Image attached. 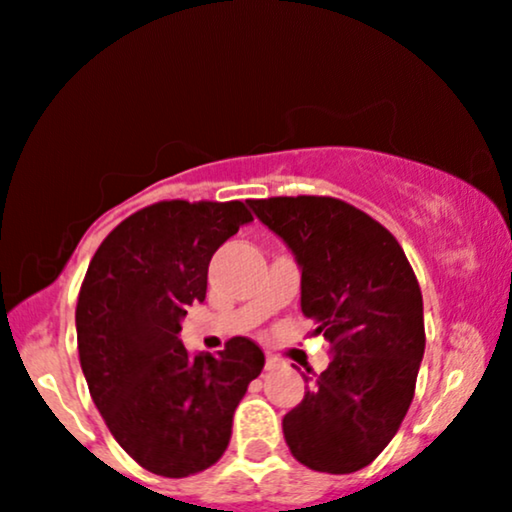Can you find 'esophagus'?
<instances>
[{
  "instance_id": "34e87169",
  "label": "esophagus",
  "mask_w": 512,
  "mask_h": 512,
  "mask_svg": "<svg viewBox=\"0 0 512 512\" xmlns=\"http://www.w3.org/2000/svg\"><path fill=\"white\" fill-rule=\"evenodd\" d=\"M283 365V360L281 358H276V356H267V363H264V367H267V370H278V367Z\"/></svg>"
}]
</instances>
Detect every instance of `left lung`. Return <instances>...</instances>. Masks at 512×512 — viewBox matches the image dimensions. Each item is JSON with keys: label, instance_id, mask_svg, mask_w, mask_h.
Segmentation results:
<instances>
[{"label": "left lung", "instance_id": "obj_1", "mask_svg": "<svg viewBox=\"0 0 512 512\" xmlns=\"http://www.w3.org/2000/svg\"><path fill=\"white\" fill-rule=\"evenodd\" d=\"M302 269V313L332 346L283 417L292 456L320 473H356L381 454L414 398L426 349L424 302L386 227L332 196L248 201ZM311 372V370H306Z\"/></svg>", "mask_w": 512, "mask_h": 512}]
</instances>
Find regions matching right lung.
Segmentation results:
<instances>
[{"instance_id":"1","label":"right lung","mask_w":512,"mask_h":512,"mask_svg":"<svg viewBox=\"0 0 512 512\" xmlns=\"http://www.w3.org/2000/svg\"><path fill=\"white\" fill-rule=\"evenodd\" d=\"M252 222L241 201H159L95 250L77 302L79 363L114 440L149 473L213 466L264 353L234 337L217 356L180 342L187 306L206 299L215 250Z\"/></svg>"}]
</instances>
